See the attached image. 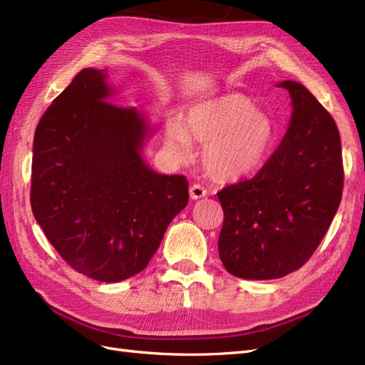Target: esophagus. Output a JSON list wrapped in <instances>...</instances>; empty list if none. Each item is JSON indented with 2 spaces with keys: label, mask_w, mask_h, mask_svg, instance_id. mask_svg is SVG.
Returning a JSON list of instances; mask_svg holds the SVG:
<instances>
[{
  "label": "esophagus",
  "mask_w": 365,
  "mask_h": 365,
  "mask_svg": "<svg viewBox=\"0 0 365 365\" xmlns=\"http://www.w3.org/2000/svg\"><path fill=\"white\" fill-rule=\"evenodd\" d=\"M207 196V189L201 184H193L190 187V197L192 200H201V197Z\"/></svg>",
  "instance_id": "obj_1"
}]
</instances>
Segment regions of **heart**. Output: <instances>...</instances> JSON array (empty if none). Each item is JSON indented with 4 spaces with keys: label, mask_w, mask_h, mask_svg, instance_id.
I'll use <instances>...</instances> for the list:
<instances>
[{
    "label": "heart",
    "mask_w": 365,
    "mask_h": 365,
    "mask_svg": "<svg viewBox=\"0 0 365 365\" xmlns=\"http://www.w3.org/2000/svg\"><path fill=\"white\" fill-rule=\"evenodd\" d=\"M275 128L263 109L244 94H224L192 106L184 125L170 121L165 145L178 158L192 152V140L204 146L205 170L220 181L245 178L260 169L274 145Z\"/></svg>",
    "instance_id": "b5f03b06"
}]
</instances>
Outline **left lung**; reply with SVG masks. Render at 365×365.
I'll return each instance as SVG.
<instances>
[{
  "label": "left lung",
  "mask_w": 365,
  "mask_h": 365,
  "mask_svg": "<svg viewBox=\"0 0 365 365\" xmlns=\"http://www.w3.org/2000/svg\"><path fill=\"white\" fill-rule=\"evenodd\" d=\"M292 117L280 146L251 180L217 192L225 269L248 280L284 277L311 259L336 213L344 185L335 120L292 81Z\"/></svg>",
  "instance_id": "8db88e82"
}]
</instances>
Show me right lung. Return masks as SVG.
<instances>
[{"mask_svg": "<svg viewBox=\"0 0 365 365\" xmlns=\"http://www.w3.org/2000/svg\"><path fill=\"white\" fill-rule=\"evenodd\" d=\"M111 94L103 70L85 68L54 98L36 126L30 187L33 215L59 256L106 283L145 269L189 202L185 176L143 161L146 121Z\"/></svg>", "mask_w": 365, "mask_h": 365, "instance_id": "obj_1", "label": "right lung"}]
</instances>
